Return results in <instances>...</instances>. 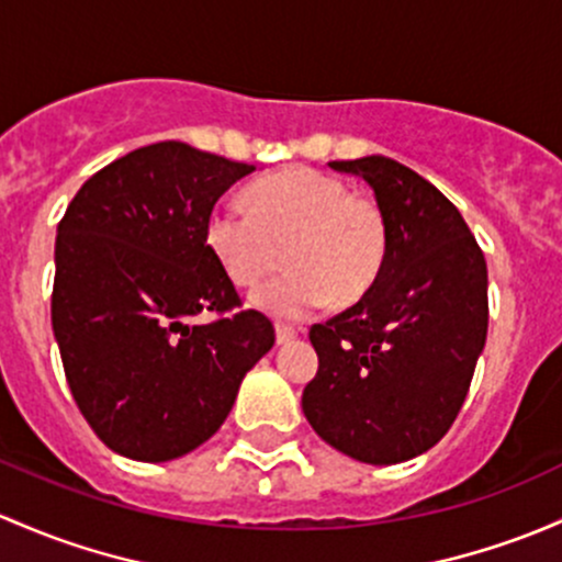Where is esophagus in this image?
<instances>
[{
    "mask_svg": "<svg viewBox=\"0 0 562 562\" xmlns=\"http://www.w3.org/2000/svg\"><path fill=\"white\" fill-rule=\"evenodd\" d=\"M274 330H277V345H288V341H293L299 336V328L288 326V323H277Z\"/></svg>",
    "mask_w": 562,
    "mask_h": 562,
    "instance_id": "1",
    "label": "esophagus"
}]
</instances>
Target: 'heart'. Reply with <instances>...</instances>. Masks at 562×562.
Instances as JSON below:
<instances>
[{"mask_svg": "<svg viewBox=\"0 0 562 562\" xmlns=\"http://www.w3.org/2000/svg\"><path fill=\"white\" fill-rule=\"evenodd\" d=\"M247 213L215 204L206 215L204 241L236 288H252L258 310L277 317H304L328 304H356L376 285L387 261V217L376 199L350 193L326 172L293 167L252 182Z\"/></svg>", "mask_w": 562, "mask_h": 562, "instance_id": "b5f03b06", "label": "heart"}]
</instances>
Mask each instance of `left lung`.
<instances>
[{
	"instance_id": "left-lung-1",
	"label": "left lung",
	"mask_w": 562,
	"mask_h": 562,
	"mask_svg": "<svg viewBox=\"0 0 562 562\" xmlns=\"http://www.w3.org/2000/svg\"><path fill=\"white\" fill-rule=\"evenodd\" d=\"M387 217V261L358 304L310 328L301 395L315 434L360 463H404L450 430L487 339V263L450 199L385 156L330 161Z\"/></svg>"
}]
</instances>
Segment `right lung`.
Returning <instances> with one entry per match:
<instances>
[{
  "mask_svg": "<svg viewBox=\"0 0 562 562\" xmlns=\"http://www.w3.org/2000/svg\"><path fill=\"white\" fill-rule=\"evenodd\" d=\"M256 172L186 142H156L88 177L58 223L50 321L75 404L123 458L164 463L204 445L274 345L239 310L204 223ZM212 311V324L198 315Z\"/></svg>",
  "mask_w": 562,
  "mask_h": 562,
  "instance_id": "add662e5",
  "label": "right lung"
}]
</instances>
